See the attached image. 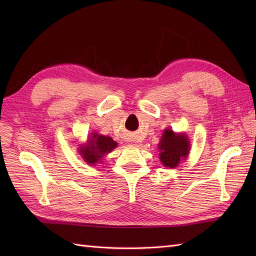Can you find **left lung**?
<instances>
[{
	"label": "left lung",
	"mask_w": 256,
	"mask_h": 256,
	"mask_svg": "<svg viewBox=\"0 0 256 256\" xmlns=\"http://www.w3.org/2000/svg\"><path fill=\"white\" fill-rule=\"evenodd\" d=\"M160 158L165 167L175 168L179 162L186 158L189 152V140L186 135L175 134L172 130H165L158 144Z\"/></svg>",
	"instance_id": "1"
}]
</instances>
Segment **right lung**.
Segmentation results:
<instances>
[{"label":"right lung","instance_id":"1","mask_svg":"<svg viewBox=\"0 0 256 256\" xmlns=\"http://www.w3.org/2000/svg\"><path fill=\"white\" fill-rule=\"evenodd\" d=\"M118 143L104 135H98L96 133H92L91 138H89L88 145L80 148V154L82 155L84 160L89 164H96L98 160L102 158L104 154L116 148Z\"/></svg>","mask_w":256,"mask_h":256}]
</instances>
